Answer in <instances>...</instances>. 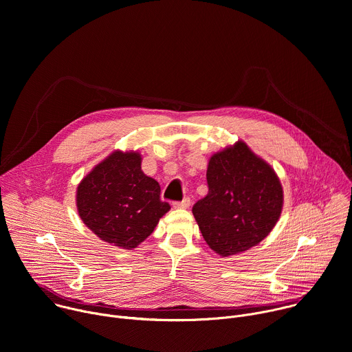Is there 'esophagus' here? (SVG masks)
<instances>
[{
  "label": "esophagus",
  "instance_id": "1",
  "mask_svg": "<svg viewBox=\"0 0 352 352\" xmlns=\"http://www.w3.org/2000/svg\"><path fill=\"white\" fill-rule=\"evenodd\" d=\"M173 206L175 207V208H188L189 206H190V199H184L182 201H174L173 203Z\"/></svg>",
  "mask_w": 352,
  "mask_h": 352
}]
</instances>
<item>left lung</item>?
<instances>
[{"label":"left lung","mask_w":352,"mask_h":352,"mask_svg":"<svg viewBox=\"0 0 352 352\" xmlns=\"http://www.w3.org/2000/svg\"><path fill=\"white\" fill-rule=\"evenodd\" d=\"M206 178L208 193L192 212L211 250L235 256L270 235L283 208V188L271 164L238 141L210 157Z\"/></svg>","instance_id":"1"}]
</instances>
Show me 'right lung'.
Listing matches in <instances>:
<instances>
[{"instance_id": "add662e5", "label": "right lung", "mask_w": 352, "mask_h": 352, "mask_svg": "<svg viewBox=\"0 0 352 352\" xmlns=\"http://www.w3.org/2000/svg\"><path fill=\"white\" fill-rule=\"evenodd\" d=\"M134 151H114L78 184L76 206L81 221L95 235L120 249L141 245L170 210L160 199V185L142 168Z\"/></svg>"}]
</instances>
